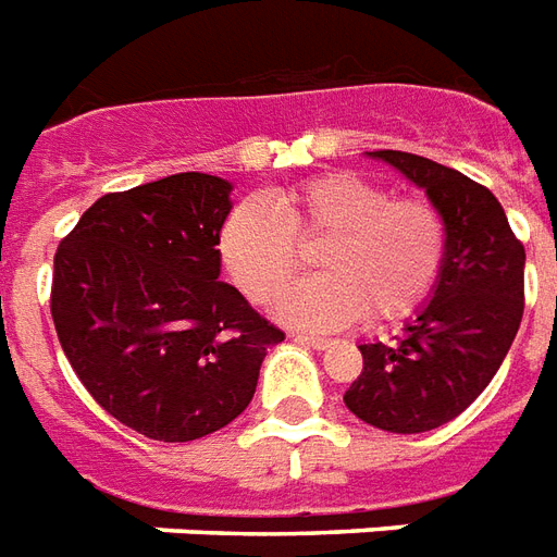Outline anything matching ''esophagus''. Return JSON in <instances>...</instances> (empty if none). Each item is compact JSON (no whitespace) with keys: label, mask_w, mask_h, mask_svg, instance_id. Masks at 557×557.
I'll return each mask as SVG.
<instances>
[{"label":"esophagus","mask_w":557,"mask_h":557,"mask_svg":"<svg viewBox=\"0 0 557 557\" xmlns=\"http://www.w3.org/2000/svg\"><path fill=\"white\" fill-rule=\"evenodd\" d=\"M295 342H300V345H310V348H315V351H327V348L333 345V339H327V336H304V333H298Z\"/></svg>","instance_id":"34e87169"}]
</instances>
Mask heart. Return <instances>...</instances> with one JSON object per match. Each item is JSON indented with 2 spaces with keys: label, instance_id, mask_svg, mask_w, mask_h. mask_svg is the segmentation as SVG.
Wrapping results in <instances>:
<instances>
[{
  "label": "heart",
  "instance_id": "heart-1",
  "mask_svg": "<svg viewBox=\"0 0 557 557\" xmlns=\"http://www.w3.org/2000/svg\"><path fill=\"white\" fill-rule=\"evenodd\" d=\"M321 240L325 274L283 293L277 315L307 331H339L362 312L398 321L419 310L446 262L448 230L428 200H393L389 188L339 171L283 188L268 203H238L218 250L238 289L268 304L297 270V245Z\"/></svg>",
  "mask_w": 557,
  "mask_h": 557
}]
</instances>
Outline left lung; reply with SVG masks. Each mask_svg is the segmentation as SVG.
I'll use <instances>...</instances> for the list:
<instances>
[{
	"label": "left lung",
	"mask_w": 557,
	"mask_h": 557,
	"mask_svg": "<svg viewBox=\"0 0 557 557\" xmlns=\"http://www.w3.org/2000/svg\"><path fill=\"white\" fill-rule=\"evenodd\" d=\"M422 188L448 230L434 292L393 342L360 345L345 407L389 434L446 425L487 389L522 321L525 250L490 188L413 152H369Z\"/></svg>",
	"instance_id": "obj_1"
}]
</instances>
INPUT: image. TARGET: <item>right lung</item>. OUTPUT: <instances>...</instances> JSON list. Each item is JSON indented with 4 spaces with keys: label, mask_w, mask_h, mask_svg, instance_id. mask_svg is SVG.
<instances>
[{
    "label": "right lung",
    "mask_w": 557,
    "mask_h": 557,
    "mask_svg": "<svg viewBox=\"0 0 557 557\" xmlns=\"http://www.w3.org/2000/svg\"><path fill=\"white\" fill-rule=\"evenodd\" d=\"M233 183L174 174L100 197L55 253L52 321L73 372L132 431L188 443L230 425L283 331L221 277Z\"/></svg>",
    "instance_id": "right-lung-1"
}]
</instances>
